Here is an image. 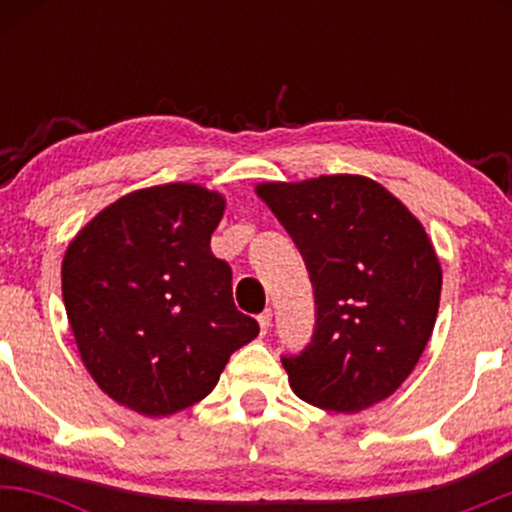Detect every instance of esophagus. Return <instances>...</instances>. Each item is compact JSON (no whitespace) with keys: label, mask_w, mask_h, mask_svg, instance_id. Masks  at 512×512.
Segmentation results:
<instances>
[{"label":"esophagus","mask_w":512,"mask_h":512,"mask_svg":"<svg viewBox=\"0 0 512 512\" xmlns=\"http://www.w3.org/2000/svg\"><path fill=\"white\" fill-rule=\"evenodd\" d=\"M257 322H260V332L267 334L269 325H272V310H264V313L257 315Z\"/></svg>","instance_id":"obj_1"}]
</instances>
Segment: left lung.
<instances>
[{"label": "left lung", "mask_w": 512, "mask_h": 512, "mask_svg": "<svg viewBox=\"0 0 512 512\" xmlns=\"http://www.w3.org/2000/svg\"><path fill=\"white\" fill-rule=\"evenodd\" d=\"M257 195L301 250L313 284L310 344L281 356L293 392L342 414L390 397L438 315L443 272L424 226L361 175L262 182Z\"/></svg>", "instance_id": "1"}]
</instances>
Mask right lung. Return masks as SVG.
I'll return each instance as SVG.
<instances>
[{
  "label": "right lung",
  "instance_id": "1",
  "mask_svg": "<svg viewBox=\"0 0 512 512\" xmlns=\"http://www.w3.org/2000/svg\"><path fill=\"white\" fill-rule=\"evenodd\" d=\"M226 199L190 182L129 192L86 223L62 262V298L84 366L117 404L168 416L214 390L260 334L233 303L209 240Z\"/></svg>",
  "mask_w": 512,
  "mask_h": 512
}]
</instances>
